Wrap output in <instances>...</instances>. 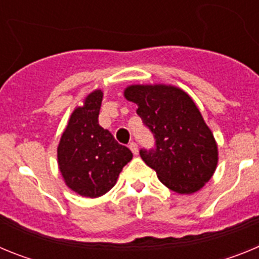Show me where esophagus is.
I'll list each match as a JSON object with an SVG mask.
<instances>
[{
	"instance_id": "1",
	"label": "esophagus",
	"mask_w": 259,
	"mask_h": 259,
	"mask_svg": "<svg viewBox=\"0 0 259 259\" xmlns=\"http://www.w3.org/2000/svg\"><path fill=\"white\" fill-rule=\"evenodd\" d=\"M130 149L132 150V153H134L135 155L139 154V146H137V144L134 143V141H132V143L130 144Z\"/></svg>"
}]
</instances>
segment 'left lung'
I'll list each match as a JSON object with an SVG mask.
<instances>
[{"label":"left lung","mask_w":259,"mask_h":259,"mask_svg":"<svg viewBox=\"0 0 259 259\" xmlns=\"http://www.w3.org/2000/svg\"><path fill=\"white\" fill-rule=\"evenodd\" d=\"M123 95L154 135L155 149L140 150L143 161L171 191H200L217 170L218 145L191 96L170 84H132Z\"/></svg>","instance_id":"1"}]
</instances>
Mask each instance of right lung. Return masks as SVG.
Wrapping results in <instances>:
<instances>
[{"instance_id": "1", "label": "right lung", "mask_w": 259, "mask_h": 259, "mask_svg": "<svg viewBox=\"0 0 259 259\" xmlns=\"http://www.w3.org/2000/svg\"><path fill=\"white\" fill-rule=\"evenodd\" d=\"M104 92L95 89L83 105L71 113L57 148L63 182L75 193L97 198L113 188L123 167L132 159L131 150L116 143L98 124Z\"/></svg>"}]
</instances>
